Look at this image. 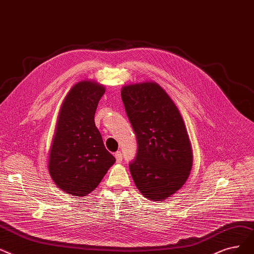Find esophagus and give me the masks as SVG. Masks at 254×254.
Segmentation results:
<instances>
[{
    "label": "esophagus",
    "mask_w": 254,
    "mask_h": 254,
    "mask_svg": "<svg viewBox=\"0 0 254 254\" xmlns=\"http://www.w3.org/2000/svg\"><path fill=\"white\" fill-rule=\"evenodd\" d=\"M115 157H116V159H117V162H118V163H120L121 161L123 160V156H122V153H121V152L115 153Z\"/></svg>",
    "instance_id": "1"
}]
</instances>
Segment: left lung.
Wrapping results in <instances>:
<instances>
[{
    "mask_svg": "<svg viewBox=\"0 0 254 254\" xmlns=\"http://www.w3.org/2000/svg\"><path fill=\"white\" fill-rule=\"evenodd\" d=\"M137 139L129 168L141 194L154 201L171 197L187 181L193 153L177 105L155 81L129 83L121 90Z\"/></svg>",
    "mask_w": 254,
    "mask_h": 254,
    "instance_id": "8db88e82",
    "label": "left lung"
}]
</instances>
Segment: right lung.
<instances>
[{
    "instance_id": "1",
    "label": "right lung",
    "mask_w": 254,
    "mask_h": 254,
    "mask_svg": "<svg viewBox=\"0 0 254 254\" xmlns=\"http://www.w3.org/2000/svg\"><path fill=\"white\" fill-rule=\"evenodd\" d=\"M104 92L96 80H80L70 89L58 115L48 172L60 189L73 196L91 193L116 162L94 121Z\"/></svg>"
}]
</instances>
